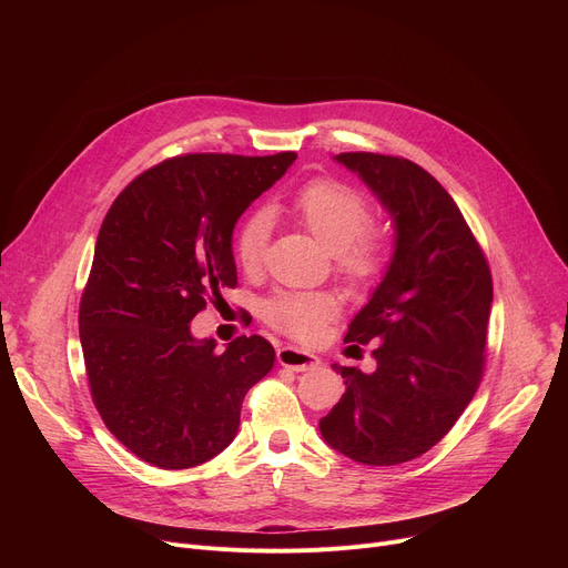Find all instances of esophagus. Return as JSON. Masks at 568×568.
Here are the masks:
<instances>
[{
	"label": "esophagus",
	"instance_id": "obj_1",
	"mask_svg": "<svg viewBox=\"0 0 568 568\" xmlns=\"http://www.w3.org/2000/svg\"><path fill=\"white\" fill-rule=\"evenodd\" d=\"M276 356H278V364H281V366L292 368V371H296V373L308 371V368H315V366H320V364H322V362H320V356H315V354H311V352H306V349L294 347V345L278 347Z\"/></svg>",
	"mask_w": 568,
	"mask_h": 568
}]
</instances>
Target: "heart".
<instances>
[{"instance_id":"b5f03b06","label":"heart","mask_w":568,"mask_h":568,"mask_svg":"<svg viewBox=\"0 0 568 568\" xmlns=\"http://www.w3.org/2000/svg\"><path fill=\"white\" fill-rule=\"evenodd\" d=\"M290 209L326 251L336 253V266L343 276L366 281L377 272L382 239L366 230L368 206L354 189L332 179H317L294 195ZM266 239L268 216L264 212L251 214L239 227L234 251L246 272L262 266ZM336 311V300L326 292H285L266 302L264 320L294 338H313Z\"/></svg>"}]
</instances>
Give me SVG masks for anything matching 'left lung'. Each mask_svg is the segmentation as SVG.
<instances>
[{"mask_svg":"<svg viewBox=\"0 0 568 568\" xmlns=\"http://www.w3.org/2000/svg\"><path fill=\"white\" fill-rule=\"evenodd\" d=\"M334 161L359 176L392 216L394 253L345 336L377 343V368L332 366L345 394L320 419V433L356 463L398 465L433 449L474 398L493 278L458 204L424 168L368 152Z\"/></svg>","mask_w":568,"mask_h":568,"instance_id":"left-lung-1","label":"left lung"}]
</instances>
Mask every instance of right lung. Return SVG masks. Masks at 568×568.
I'll return each instance as SVG.
<instances>
[{"instance_id":"add662e5","label":"right lung","mask_w":568,"mask_h":568,"mask_svg":"<svg viewBox=\"0 0 568 568\" xmlns=\"http://www.w3.org/2000/svg\"><path fill=\"white\" fill-rule=\"evenodd\" d=\"M294 159H170L110 206L80 302V343L101 419L144 463L186 469L219 456L244 396L274 368L262 336L216 352L214 338L191 334V320L236 285L234 225Z\"/></svg>"}]
</instances>
